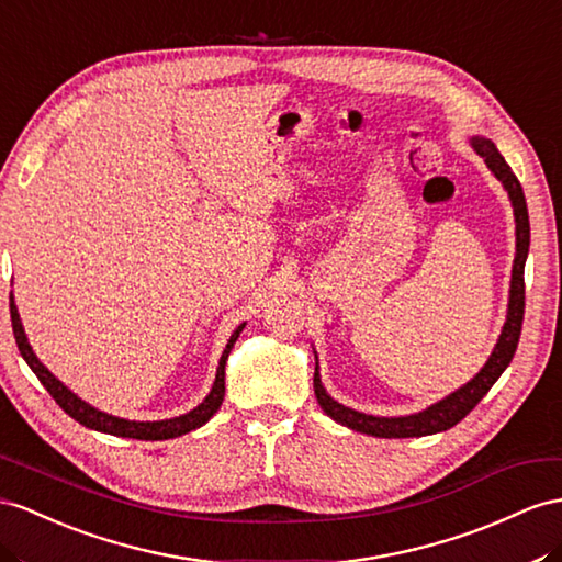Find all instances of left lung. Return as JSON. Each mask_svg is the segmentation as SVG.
I'll return each mask as SVG.
<instances>
[{
	"mask_svg": "<svg viewBox=\"0 0 562 562\" xmlns=\"http://www.w3.org/2000/svg\"><path fill=\"white\" fill-rule=\"evenodd\" d=\"M472 144H474V151L484 158L486 166L492 168L494 176L503 182V187H506V192L513 201V211H515L517 254H515V263H513L508 318H506V325H503L498 344L494 347L492 356H488L484 368L465 386H460L458 392L446 396L443 401H439V404L429 406L427 411L406 415V418H375V415H366V413H358L353 408L337 404V401L325 392V386L321 384L318 366H315V372H313L315 398H318L321 408L329 415V418L337 420L339 425H347L356 431H363V435L384 437V439L437 435V431L449 429L463 420L465 415L484 398V394L492 390L494 382L501 378V372L506 370L508 363L513 361L517 341H520V333H522V318H525V261H527V251H529L527 201H525L520 180L515 178V172L506 164V158L498 154L496 144L492 139H484V137H472Z\"/></svg>",
	"mask_w": 562,
	"mask_h": 562,
	"instance_id": "left-lung-1",
	"label": "left lung"
}]
</instances>
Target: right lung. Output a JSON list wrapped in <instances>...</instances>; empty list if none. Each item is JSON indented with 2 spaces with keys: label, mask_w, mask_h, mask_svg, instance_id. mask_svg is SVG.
<instances>
[{
  "label": "right lung",
  "mask_w": 562,
  "mask_h": 562,
  "mask_svg": "<svg viewBox=\"0 0 562 562\" xmlns=\"http://www.w3.org/2000/svg\"><path fill=\"white\" fill-rule=\"evenodd\" d=\"M11 327H13V337H16L19 344V351L25 358V363L31 366V370L37 375V380L45 384V390L52 394V398L59 404L70 418L78 420L80 425L97 429V431H106V435L113 437H127V439H142V441H158V439H176L187 435V431H192L196 427H201L204 423H209L213 418V413L221 408L223 404V396H225V361H227V353L229 349L235 347V341L239 337V333L244 329V325H239L235 329V335L229 337L227 347L221 356V363H218V372H215V382H213V390L211 394L204 398V404H199L194 411H190L187 415H180V418H170V420H158V423H135V420H121V418H113V415H106L102 411L92 408L90 404H85L82 398H78L74 392L66 390V386L56 380L52 372L37 361V356L33 353L31 344L25 339L23 333V325L19 318V311L16 304H13L11 299Z\"/></svg>",
  "instance_id": "add662e5"
}]
</instances>
